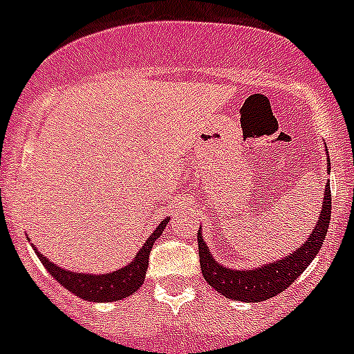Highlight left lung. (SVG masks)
Wrapping results in <instances>:
<instances>
[{"mask_svg": "<svg viewBox=\"0 0 354 354\" xmlns=\"http://www.w3.org/2000/svg\"><path fill=\"white\" fill-rule=\"evenodd\" d=\"M328 171H330V156H328ZM331 218V192L330 184L324 187L323 209L317 218V223L312 228V234L305 241V245L294 250L286 257L271 261L268 264H262L261 268H252V270H234L227 266L220 264L212 257L211 250L205 245L204 236L198 230V255L200 268L204 274L205 282L227 296L234 301L259 303L264 299H270L282 290H286L290 283L306 270L323 246L324 236L328 232V225Z\"/></svg>", "mask_w": 354, "mask_h": 354, "instance_id": "8db88e82", "label": "left lung"}]
</instances>
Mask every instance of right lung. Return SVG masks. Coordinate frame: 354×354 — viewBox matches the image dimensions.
Wrapping results in <instances>:
<instances>
[{
    "label": "right lung",
    "instance_id": "1",
    "mask_svg": "<svg viewBox=\"0 0 354 354\" xmlns=\"http://www.w3.org/2000/svg\"><path fill=\"white\" fill-rule=\"evenodd\" d=\"M170 218H165L161 223L158 225L154 232L147 237L145 245L140 248L136 253V257L129 262L127 266L120 268L111 273H102V274H90V273H76V271L64 270L60 266L53 264L48 257H44L42 253L33 246L35 253L39 255L40 262L44 268L53 274L56 282L62 283L67 290L72 294H76L77 298L86 299V301H95V303H109V301H118L124 299L131 294H134L145 282V273L149 268V255L150 250L154 246L156 239L162 234L167 223Z\"/></svg>",
    "mask_w": 354,
    "mask_h": 354
}]
</instances>
